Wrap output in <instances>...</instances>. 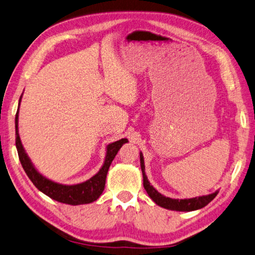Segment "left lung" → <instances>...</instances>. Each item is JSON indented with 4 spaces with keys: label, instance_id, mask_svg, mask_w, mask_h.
I'll return each instance as SVG.
<instances>
[{
    "label": "left lung",
    "instance_id": "left-lung-1",
    "mask_svg": "<svg viewBox=\"0 0 255 255\" xmlns=\"http://www.w3.org/2000/svg\"><path fill=\"white\" fill-rule=\"evenodd\" d=\"M140 163H141V170L142 175H143V186L146 193L150 196V198L153 202L159 205L160 207H163L166 209H170V211H177V212H191V211H197L206 206L212 200L216 197L218 194V190L215 193L209 194L206 196H200V197L195 198H188V199H173L166 197L159 193L157 189L153 188V186L150 184L148 180V177L145 175V167H144V159L143 154L140 152Z\"/></svg>",
    "mask_w": 255,
    "mask_h": 255
}]
</instances>
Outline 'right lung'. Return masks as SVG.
I'll use <instances>...</instances> for the list:
<instances>
[{
    "mask_svg": "<svg viewBox=\"0 0 255 255\" xmlns=\"http://www.w3.org/2000/svg\"><path fill=\"white\" fill-rule=\"evenodd\" d=\"M21 98L22 95L19 100V107ZM19 107H17V112L15 114V145L22 167H23L26 176L29 177V179L33 182V185L37 187L41 193L59 203L75 205L76 206V205L89 204L97 200L98 197L102 195L103 190H104L106 176L107 172H109L111 163L114 160L116 153L119 152L121 146L124 143H127L128 139H121L119 141L113 142V143H110L106 146L105 161L103 163L100 171H98L95 176H93L91 179L77 185L58 184V182L52 181L42 176L41 173L34 168L33 163L31 162L30 158L28 157V154H26L20 139L19 128H17V125H19L17 124L19 123Z\"/></svg>",
    "mask_w": 255,
    "mask_h": 255,
    "instance_id": "obj_1",
    "label": "right lung"
}]
</instances>
